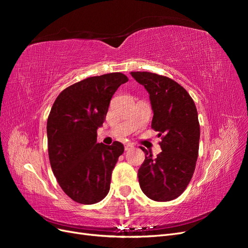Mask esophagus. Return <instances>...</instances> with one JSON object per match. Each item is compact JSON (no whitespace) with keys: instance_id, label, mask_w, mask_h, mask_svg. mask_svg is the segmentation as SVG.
I'll list each match as a JSON object with an SVG mask.
<instances>
[{"instance_id":"1","label":"esophagus","mask_w":248,"mask_h":248,"mask_svg":"<svg viewBox=\"0 0 248 248\" xmlns=\"http://www.w3.org/2000/svg\"><path fill=\"white\" fill-rule=\"evenodd\" d=\"M133 148V145L130 144V142H128V144L125 145V151H129V150H131Z\"/></svg>"}]
</instances>
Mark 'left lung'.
<instances>
[{
  "label": "left lung",
  "instance_id": "1",
  "mask_svg": "<svg viewBox=\"0 0 248 248\" xmlns=\"http://www.w3.org/2000/svg\"><path fill=\"white\" fill-rule=\"evenodd\" d=\"M149 93L153 110L152 128L162 134V152L154 159L145 152L138 176L140 189L156 202L171 201L186 189L199 155L198 110L186 90L167 77L151 72H130Z\"/></svg>",
  "mask_w": 248,
  "mask_h": 248
}]
</instances>
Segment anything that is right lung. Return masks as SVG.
Here are the masks:
<instances>
[{
	"label": "right lung",
	"instance_id": "obj_1",
	"mask_svg": "<svg viewBox=\"0 0 248 248\" xmlns=\"http://www.w3.org/2000/svg\"><path fill=\"white\" fill-rule=\"evenodd\" d=\"M126 81L120 72L88 78L66 88L52 104L46 125L50 167L63 191L79 204H95L109 191L124 146L97 142V129L112 95Z\"/></svg>",
	"mask_w": 248,
	"mask_h": 248
}]
</instances>
